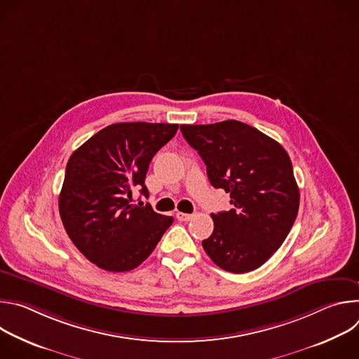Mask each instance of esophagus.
<instances>
[{
  "mask_svg": "<svg viewBox=\"0 0 359 359\" xmlns=\"http://www.w3.org/2000/svg\"><path fill=\"white\" fill-rule=\"evenodd\" d=\"M176 217H177V220H180V222H189L190 219H193V215H187V213L177 212V213H176Z\"/></svg>",
  "mask_w": 359,
  "mask_h": 359,
  "instance_id": "1",
  "label": "esophagus"
}]
</instances>
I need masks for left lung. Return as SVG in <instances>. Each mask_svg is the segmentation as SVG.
Here are the masks:
<instances>
[{
  "instance_id": "left-lung-1",
  "label": "left lung",
  "mask_w": 359,
  "mask_h": 359,
  "mask_svg": "<svg viewBox=\"0 0 359 359\" xmlns=\"http://www.w3.org/2000/svg\"><path fill=\"white\" fill-rule=\"evenodd\" d=\"M198 151L213 187L230 193L233 209L212 215L215 230L203 248L216 266L247 273L263 266L288 236L299 191L285 149L247 123L180 125Z\"/></svg>"
}]
</instances>
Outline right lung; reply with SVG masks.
<instances>
[{"mask_svg": "<svg viewBox=\"0 0 359 359\" xmlns=\"http://www.w3.org/2000/svg\"><path fill=\"white\" fill-rule=\"evenodd\" d=\"M176 123H114L88 139L68 161L60 215L85 257L99 269L122 273L142 264L172 226L146 204H132V190L147 197L151 158L177 132ZM143 204V203H142Z\"/></svg>", "mask_w": 359, "mask_h": 359, "instance_id": "1", "label": "right lung"}]
</instances>
